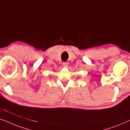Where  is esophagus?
<instances>
[{
  "label": "esophagus",
  "instance_id": "34e87169",
  "mask_svg": "<svg viewBox=\"0 0 130 130\" xmlns=\"http://www.w3.org/2000/svg\"><path fill=\"white\" fill-rule=\"evenodd\" d=\"M63 65L65 67H68V63L67 62H63Z\"/></svg>",
  "mask_w": 130,
  "mask_h": 130
}]
</instances>
